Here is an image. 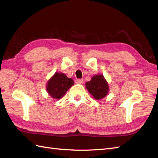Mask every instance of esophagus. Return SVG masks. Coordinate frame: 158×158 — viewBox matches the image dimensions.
<instances>
[{
	"instance_id": "obj_1",
	"label": "esophagus",
	"mask_w": 158,
	"mask_h": 158,
	"mask_svg": "<svg viewBox=\"0 0 158 158\" xmlns=\"http://www.w3.org/2000/svg\"><path fill=\"white\" fill-rule=\"evenodd\" d=\"M84 82V80L83 79H76L75 80V82L76 84H82Z\"/></svg>"
}]
</instances>
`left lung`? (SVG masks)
Returning a JSON list of instances; mask_svg holds the SVG:
<instances>
[{
	"label": "left lung",
	"instance_id": "left-lung-1",
	"mask_svg": "<svg viewBox=\"0 0 158 158\" xmlns=\"http://www.w3.org/2000/svg\"><path fill=\"white\" fill-rule=\"evenodd\" d=\"M85 87L95 99L106 97L109 92L108 84L102 74L93 76L89 82L85 83Z\"/></svg>",
	"mask_w": 158,
	"mask_h": 158
}]
</instances>
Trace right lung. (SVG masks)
<instances>
[{
  "mask_svg": "<svg viewBox=\"0 0 158 158\" xmlns=\"http://www.w3.org/2000/svg\"><path fill=\"white\" fill-rule=\"evenodd\" d=\"M73 85H74L73 79L68 78L63 73H56L48 81L47 91L51 97L59 99Z\"/></svg>",
  "mask_w": 158,
  "mask_h": 158,
  "instance_id": "add662e5",
  "label": "right lung"
}]
</instances>
